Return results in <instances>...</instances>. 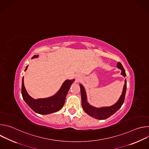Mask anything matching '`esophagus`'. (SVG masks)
<instances>
[{
	"label": "esophagus",
	"instance_id": "34e87169",
	"mask_svg": "<svg viewBox=\"0 0 149 149\" xmlns=\"http://www.w3.org/2000/svg\"><path fill=\"white\" fill-rule=\"evenodd\" d=\"M78 78H79V76H78Z\"/></svg>",
	"mask_w": 149,
	"mask_h": 149
}]
</instances>
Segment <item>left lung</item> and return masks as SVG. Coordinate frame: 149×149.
<instances>
[{
  "label": "left lung",
  "mask_w": 149,
  "mask_h": 149,
  "mask_svg": "<svg viewBox=\"0 0 149 149\" xmlns=\"http://www.w3.org/2000/svg\"><path fill=\"white\" fill-rule=\"evenodd\" d=\"M117 67L121 70V75L124 77L126 76L125 70L122 66L121 63L120 62L117 63ZM80 88H81V104L83 110L85 111L86 113H87L89 116L98 119V120H105L110 117L111 116L114 114L118 110L120 109L122 106L123 104L124 103L125 95L126 93L127 89V83L126 81H125V84L124 86L122 94L119 98L118 101L113 105L110 106V107H102L100 109L95 108L90 105L87 101V97L86 93L85 91V90L82 85L80 84Z\"/></svg>",
  "instance_id": "1"
}]
</instances>
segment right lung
Returning <instances> with one entry per match:
<instances>
[{
  "instance_id": "1",
  "label": "right lung",
  "mask_w": 149,
  "mask_h": 149,
  "mask_svg": "<svg viewBox=\"0 0 149 149\" xmlns=\"http://www.w3.org/2000/svg\"><path fill=\"white\" fill-rule=\"evenodd\" d=\"M37 57L38 55H34L32 58ZM27 68L28 66H26L25 71ZM74 81V79L72 81L69 79L66 80L63 83L59 91L52 97L35 100L31 97L27 93L24 86L23 77L21 93H22V95L24 101L35 113L44 115L56 112L62 108L65 103L67 94Z\"/></svg>"
}]
</instances>
